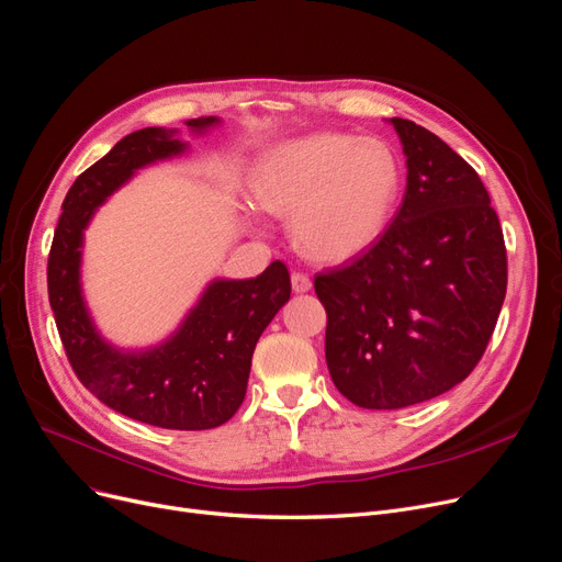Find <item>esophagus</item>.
<instances>
[{
  "instance_id": "1",
  "label": "esophagus",
  "mask_w": 562,
  "mask_h": 562,
  "mask_svg": "<svg viewBox=\"0 0 562 562\" xmlns=\"http://www.w3.org/2000/svg\"><path fill=\"white\" fill-rule=\"evenodd\" d=\"M291 289H294L296 294H305V291H310V289H312V280H310V276H307V273H301V271L291 273Z\"/></svg>"
}]
</instances>
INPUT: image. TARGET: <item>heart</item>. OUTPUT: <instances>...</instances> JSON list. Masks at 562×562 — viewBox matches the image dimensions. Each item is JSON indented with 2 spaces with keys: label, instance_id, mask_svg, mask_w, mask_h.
Wrapping results in <instances>:
<instances>
[{
  "label": "heart",
  "instance_id": "obj_1",
  "mask_svg": "<svg viewBox=\"0 0 562 562\" xmlns=\"http://www.w3.org/2000/svg\"><path fill=\"white\" fill-rule=\"evenodd\" d=\"M402 165L381 139L319 133L268 149L252 172L261 209L294 215L299 246L345 261L383 234L400 200Z\"/></svg>",
  "mask_w": 562,
  "mask_h": 562
}]
</instances>
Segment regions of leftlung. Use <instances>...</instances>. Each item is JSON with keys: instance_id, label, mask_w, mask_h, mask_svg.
<instances>
[{"instance_id": "left-lung-1", "label": "left lung", "mask_w": 562, "mask_h": 562, "mask_svg": "<svg viewBox=\"0 0 562 562\" xmlns=\"http://www.w3.org/2000/svg\"><path fill=\"white\" fill-rule=\"evenodd\" d=\"M390 121L408 167L402 206L368 250L314 278L330 379L376 411L434 400L467 379L507 289L503 229L475 169L427 128Z\"/></svg>"}]
</instances>
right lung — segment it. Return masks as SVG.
I'll return each mask as SVG.
<instances>
[{
  "instance_id": "obj_1",
  "label": "right lung",
  "mask_w": 562,
  "mask_h": 562,
  "mask_svg": "<svg viewBox=\"0 0 562 562\" xmlns=\"http://www.w3.org/2000/svg\"><path fill=\"white\" fill-rule=\"evenodd\" d=\"M215 116L190 119L204 131ZM177 131L142 128L114 144L70 186L61 204L50 257L47 296L72 372L91 395L121 416L162 427L198 431L225 425L246 400L257 339L289 301L291 280L273 261L252 280H217L179 333L146 353H121L95 333L80 294L82 229L137 167L183 151Z\"/></svg>"
}]
</instances>
